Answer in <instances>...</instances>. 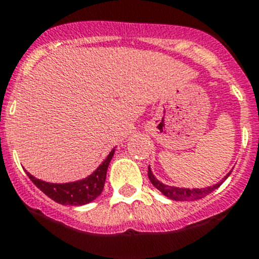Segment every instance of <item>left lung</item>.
Returning a JSON list of instances; mask_svg holds the SVG:
<instances>
[{
	"instance_id": "8db88e82",
	"label": "left lung",
	"mask_w": 259,
	"mask_h": 259,
	"mask_svg": "<svg viewBox=\"0 0 259 259\" xmlns=\"http://www.w3.org/2000/svg\"><path fill=\"white\" fill-rule=\"evenodd\" d=\"M229 175H230V172L228 174V175L225 176L224 179H222L220 183H217V184H214L213 187H208V188H200V189H188V188H176V187H170V185H165L162 184L161 181L157 180L156 178H154V175L152 174V170L148 167V178L149 180H151L152 184L154 185V187L157 188V189L159 190V192L162 193L163 195H166L167 198H170V199L172 200H197V199H200V198L206 197L207 194H209V193L213 192L214 189H217V188L220 187V185L224 183L226 179L229 178Z\"/></svg>"
}]
</instances>
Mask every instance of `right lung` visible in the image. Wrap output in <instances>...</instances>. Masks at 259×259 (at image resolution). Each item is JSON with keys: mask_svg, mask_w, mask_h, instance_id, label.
I'll use <instances>...</instances> for the list:
<instances>
[{"mask_svg": "<svg viewBox=\"0 0 259 259\" xmlns=\"http://www.w3.org/2000/svg\"><path fill=\"white\" fill-rule=\"evenodd\" d=\"M113 153H115V149L110 152L105 161L97 167V170L92 175L87 176L85 179H81V180L72 181V183L53 184V183L39 180L29 172H26V175L34 183L38 189L42 190L47 197H50L55 202L65 204V206H83L87 203H91L102 193L103 187H105L106 174H107L108 165H110L111 158L113 157Z\"/></svg>", "mask_w": 259, "mask_h": 259, "instance_id": "add662e5", "label": "right lung"}]
</instances>
